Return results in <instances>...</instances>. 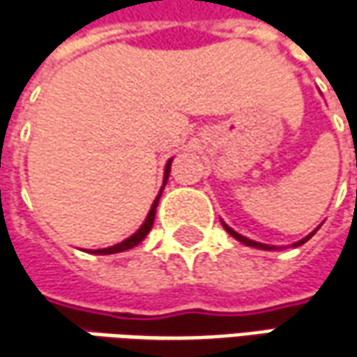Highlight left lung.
I'll return each instance as SVG.
<instances>
[{
    "label": "left lung",
    "instance_id": "1",
    "mask_svg": "<svg viewBox=\"0 0 357 357\" xmlns=\"http://www.w3.org/2000/svg\"><path fill=\"white\" fill-rule=\"evenodd\" d=\"M222 225H224V229H225V231H227V234H229V236H231V238H236V240L241 241V243H245V245H250V248H257V250H268V252H270V250H280V248H275V245H268V243H259V241H254V240H250V238H245V236H241V234H238L236 229H231V227L225 224V222H222ZM318 227H319V225H318ZM318 227H316V229H314V231H312L310 236H305V238H302V240H300V241L291 243V248H298V245H302V243H305V241L310 240V238H312V236H314V234L318 231Z\"/></svg>",
    "mask_w": 357,
    "mask_h": 357
}]
</instances>
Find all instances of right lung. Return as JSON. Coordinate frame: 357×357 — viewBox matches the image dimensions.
Masks as SVG:
<instances>
[{
    "label": "right lung",
    "instance_id": "add662e5",
    "mask_svg": "<svg viewBox=\"0 0 357 357\" xmlns=\"http://www.w3.org/2000/svg\"><path fill=\"white\" fill-rule=\"evenodd\" d=\"M172 162H174V160H167V163H165V172H163V185H165V181H167V178H169ZM163 185H162V190H160V194H158V197L153 199L151 208H149L146 222L139 225V229H137V231H135L133 236H130L128 240L119 241V243H116V245H109V248H101V250H93V254H98V256H107V254H119V252L132 250V248H135L137 243H142V241H144V238H146V236L149 234V229H151V225H153V220H155V209H158V202H160V197H162Z\"/></svg>",
    "mask_w": 357,
    "mask_h": 357
}]
</instances>
